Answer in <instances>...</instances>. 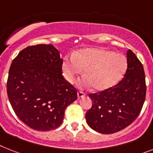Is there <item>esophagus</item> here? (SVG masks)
Listing matches in <instances>:
<instances>
[{"instance_id": "1", "label": "esophagus", "mask_w": 153, "mask_h": 153, "mask_svg": "<svg viewBox=\"0 0 153 153\" xmlns=\"http://www.w3.org/2000/svg\"><path fill=\"white\" fill-rule=\"evenodd\" d=\"M77 96H78V98H83V97L85 96V93H84V92L80 91H79L77 92Z\"/></svg>"}]
</instances>
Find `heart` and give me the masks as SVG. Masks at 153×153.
Wrapping results in <instances>:
<instances>
[{"label": "heart", "mask_w": 153, "mask_h": 153, "mask_svg": "<svg viewBox=\"0 0 153 153\" xmlns=\"http://www.w3.org/2000/svg\"><path fill=\"white\" fill-rule=\"evenodd\" d=\"M124 55L102 48H87L65 59L62 70L65 79L74 83L84 70L86 77L79 81L80 87L92 85L95 91H104L120 82L127 71Z\"/></svg>", "instance_id": "obj_1"}]
</instances>
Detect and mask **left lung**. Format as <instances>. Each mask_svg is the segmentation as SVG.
Masks as SVG:
<instances>
[{
	"label": "left lung",
	"instance_id": "8db88e82",
	"mask_svg": "<svg viewBox=\"0 0 153 153\" xmlns=\"http://www.w3.org/2000/svg\"><path fill=\"white\" fill-rule=\"evenodd\" d=\"M127 69L122 80L106 90L88 96L92 106L86 113L89 127L108 134L124 129L140 114L146 94L144 68L135 54L127 52Z\"/></svg>",
	"mask_w": 153,
	"mask_h": 153
}]
</instances>
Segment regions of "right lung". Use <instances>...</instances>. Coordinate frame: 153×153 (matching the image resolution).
Segmentation results:
<instances>
[{
	"label": "right lung",
	"mask_w": 153,
	"mask_h": 153,
	"mask_svg": "<svg viewBox=\"0 0 153 153\" xmlns=\"http://www.w3.org/2000/svg\"><path fill=\"white\" fill-rule=\"evenodd\" d=\"M62 59L52 45L29 46L11 64L7 97L17 117L30 128L54 130L62 124L76 90L63 78Z\"/></svg>",
	"instance_id": "right-lung-1"
}]
</instances>
